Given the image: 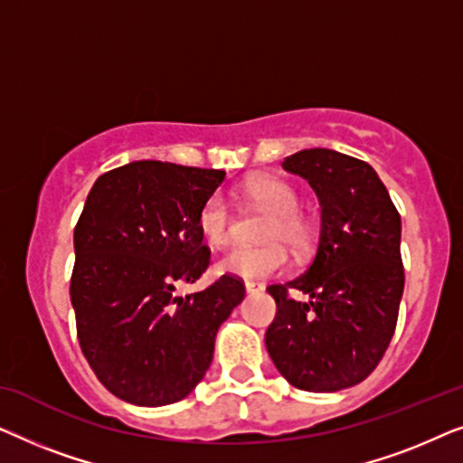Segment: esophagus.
<instances>
[{
    "instance_id": "1",
    "label": "esophagus",
    "mask_w": 463,
    "mask_h": 463,
    "mask_svg": "<svg viewBox=\"0 0 463 463\" xmlns=\"http://www.w3.org/2000/svg\"><path fill=\"white\" fill-rule=\"evenodd\" d=\"M244 287H246V293H249V295H255V293H261V290H265L261 282H252V280H246Z\"/></svg>"
}]
</instances>
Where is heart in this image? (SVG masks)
Here are the masks:
<instances>
[{
    "label": "heart",
    "instance_id": "b5f03b06",
    "mask_svg": "<svg viewBox=\"0 0 463 463\" xmlns=\"http://www.w3.org/2000/svg\"><path fill=\"white\" fill-rule=\"evenodd\" d=\"M246 195L252 204L269 213L263 230L261 246H236L219 259L217 271L238 276L242 280H261L282 274L288 268V250L306 255L314 244V223L299 208V194L287 181L276 176H259L246 185ZM233 214L227 198L221 192L208 195L198 213L202 238L214 249L227 246L232 240Z\"/></svg>",
    "mask_w": 463,
    "mask_h": 463
}]
</instances>
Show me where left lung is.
I'll use <instances>...</instances> for the list:
<instances>
[{"label":"left lung","mask_w":463,"mask_h":463,"mask_svg":"<svg viewBox=\"0 0 463 463\" xmlns=\"http://www.w3.org/2000/svg\"><path fill=\"white\" fill-rule=\"evenodd\" d=\"M282 166L314 187L322 225L309 268L268 287L276 318L265 345L295 388H352L375 371L396 331L404 288L401 214L375 170L356 157L303 149ZM290 289L310 299L297 302Z\"/></svg>","instance_id":"left-lung-1"}]
</instances>
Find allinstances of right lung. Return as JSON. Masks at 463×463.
Returning a JSON list of instances; mask_svg holds the SVG:
<instances>
[{"mask_svg": "<svg viewBox=\"0 0 463 463\" xmlns=\"http://www.w3.org/2000/svg\"><path fill=\"white\" fill-rule=\"evenodd\" d=\"M225 170L141 160L100 175L73 232L71 303L81 352L111 394L138 407L185 398L244 299L238 276L176 297L208 269L198 213Z\"/></svg>", "mask_w": 463, "mask_h": 463, "instance_id": "1", "label": "right lung"}]
</instances>
